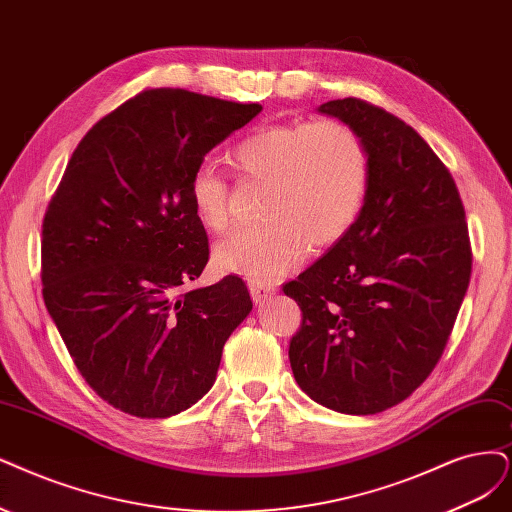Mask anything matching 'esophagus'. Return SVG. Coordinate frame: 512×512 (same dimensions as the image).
I'll return each mask as SVG.
<instances>
[{
	"label": "esophagus",
	"instance_id": "34e87169",
	"mask_svg": "<svg viewBox=\"0 0 512 512\" xmlns=\"http://www.w3.org/2000/svg\"><path fill=\"white\" fill-rule=\"evenodd\" d=\"M249 291H251V297L257 306H263L268 299H272L276 295L274 285H270V282H259V280L249 282Z\"/></svg>",
	"mask_w": 512,
	"mask_h": 512
}]
</instances>
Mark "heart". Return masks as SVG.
Masks as SVG:
<instances>
[{
    "label": "heart",
    "mask_w": 512,
    "mask_h": 512,
    "mask_svg": "<svg viewBox=\"0 0 512 512\" xmlns=\"http://www.w3.org/2000/svg\"><path fill=\"white\" fill-rule=\"evenodd\" d=\"M232 160L242 175L268 181L263 217L215 246V268L270 282L342 238L363 211L371 164L363 139L337 120L261 128L242 139ZM189 206L208 232L227 227V183L200 166L187 185Z\"/></svg>",
    "instance_id": "b5f03b06"
}]
</instances>
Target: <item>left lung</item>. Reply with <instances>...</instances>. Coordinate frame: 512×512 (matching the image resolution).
Here are the masks:
<instances>
[{
  "label": "left lung",
  "instance_id": "obj_1",
  "mask_svg": "<svg viewBox=\"0 0 512 512\" xmlns=\"http://www.w3.org/2000/svg\"><path fill=\"white\" fill-rule=\"evenodd\" d=\"M318 113L356 130L371 175L354 225L285 285L304 314L289 361L318 405L373 415L405 401L447 346L470 282L466 215L449 170L403 120L352 97Z\"/></svg>",
  "mask_w": 512,
  "mask_h": 512
}]
</instances>
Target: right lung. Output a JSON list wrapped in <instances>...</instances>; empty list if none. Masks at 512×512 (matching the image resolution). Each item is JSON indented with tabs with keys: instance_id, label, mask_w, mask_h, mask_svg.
I'll return each instance as SVG.
<instances>
[{
	"instance_id": "1",
	"label": "right lung",
	"mask_w": 512,
	"mask_h": 512,
	"mask_svg": "<svg viewBox=\"0 0 512 512\" xmlns=\"http://www.w3.org/2000/svg\"><path fill=\"white\" fill-rule=\"evenodd\" d=\"M261 105L181 88L137 94L94 124L44 217V304L88 386L137 418H170L213 388L251 314L238 276L187 289L208 240L187 198L204 156Z\"/></svg>"
}]
</instances>
